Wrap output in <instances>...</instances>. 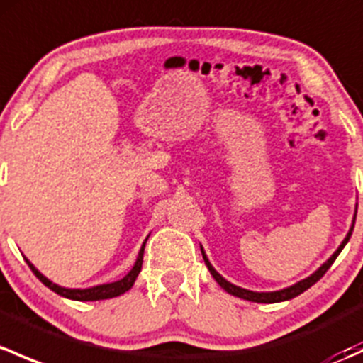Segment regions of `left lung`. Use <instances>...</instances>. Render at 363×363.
I'll list each match as a JSON object with an SVG mask.
<instances>
[{"mask_svg": "<svg viewBox=\"0 0 363 363\" xmlns=\"http://www.w3.org/2000/svg\"><path fill=\"white\" fill-rule=\"evenodd\" d=\"M354 218H357V214H354ZM354 218H353V225H351V228H350V232H347L346 239H344L342 242H340V246L337 247V251H335L334 255H332L330 258H328L327 262H325L323 265H321L320 269L316 270V272L311 274V276L306 277V279H302V281H298V283H295L294 286L283 288V290H279V291H251V290H246V288L235 286V284H232V283H230V281H226L225 277L221 276V274L216 272V269L211 265V262H208V259H207V256H205V251H203L202 246H200V250H202L203 262H205V265H207V269L211 270L212 277H214V279L218 281L219 286H221L225 291H228L230 295L239 296V298H244V300H250V302H258V303L284 302V300L295 298V296H298L300 294H303V291H306L307 288L313 286L314 283H318V281H320L321 277L325 276V272H327V270L330 269V265L335 262V258H337V256H339V252L344 250V246H346L347 240H350L351 232H353V228H354Z\"/></svg>", "mask_w": 363, "mask_h": 363, "instance_id": "left-lung-1", "label": "left lung"}]
</instances>
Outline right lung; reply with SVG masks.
Masks as SVG:
<instances>
[{"instance_id": "1", "label": "right lung", "mask_w": 363, "mask_h": 363, "mask_svg": "<svg viewBox=\"0 0 363 363\" xmlns=\"http://www.w3.org/2000/svg\"><path fill=\"white\" fill-rule=\"evenodd\" d=\"M145 242H147V239H145ZM145 242L142 244L140 252H138L137 262H135L133 269H131L130 272H128L126 276L123 277V279L116 281V283L98 284V286L86 288V290H73V288L60 286V284H56V283H52V281H50V279H47V277L43 276L42 272H38V269H36V267L33 265V263L29 262L28 258H26V262H28L29 269L33 270V274H35V276L38 277V279L42 281V283L45 284L47 288H50V290L56 291L57 295L65 296V298L80 300V302H93V300H107V298H113V296H119V295L126 294V291L130 290L131 286H133L135 279H137V276H138V274H140V270H142V262H144Z\"/></svg>"}]
</instances>
